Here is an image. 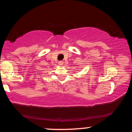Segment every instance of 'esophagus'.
I'll use <instances>...</instances> for the list:
<instances>
[{
    "label": "esophagus",
    "instance_id": "obj_1",
    "mask_svg": "<svg viewBox=\"0 0 132 132\" xmlns=\"http://www.w3.org/2000/svg\"><path fill=\"white\" fill-rule=\"evenodd\" d=\"M63 63H64V62H63V61H58V64H59V65H60V66L63 65Z\"/></svg>",
    "mask_w": 132,
    "mask_h": 132
}]
</instances>
